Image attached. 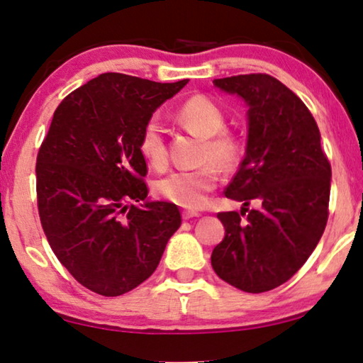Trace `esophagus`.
Returning a JSON list of instances; mask_svg holds the SVG:
<instances>
[{
  "mask_svg": "<svg viewBox=\"0 0 363 363\" xmlns=\"http://www.w3.org/2000/svg\"><path fill=\"white\" fill-rule=\"evenodd\" d=\"M182 216H183V220H191V218L200 216V213L193 211V210H183L182 211Z\"/></svg>",
  "mask_w": 363,
  "mask_h": 363,
  "instance_id": "obj_1",
  "label": "esophagus"
}]
</instances>
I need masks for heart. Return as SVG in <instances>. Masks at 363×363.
I'll return each instance as SVG.
<instances>
[{"label":"heart","mask_w":363,"mask_h":363,"mask_svg":"<svg viewBox=\"0 0 363 363\" xmlns=\"http://www.w3.org/2000/svg\"><path fill=\"white\" fill-rule=\"evenodd\" d=\"M175 122L185 130L203 138L198 162L203 163L195 170H178L160 178L155 191L163 200L178 206L196 210L208 201V195L215 190L220 172H233L241 163V137L226 128V113L205 94H195L177 107L173 113ZM138 152L148 165L163 170L168 163V150L160 122L155 117L143 123L138 135Z\"/></svg>","instance_id":"b5f03b06"}]
</instances>
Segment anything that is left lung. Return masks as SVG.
<instances>
[{"mask_svg":"<svg viewBox=\"0 0 363 363\" xmlns=\"http://www.w3.org/2000/svg\"><path fill=\"white\" fill-rule=\"evenodd\" d=\"M213 82L250 106L246 157L225 196L257 208L218 213L225 238L211 266L228 284L257 294L289 281L315 250L329 218L332 168L311 111L276 77Z\"/></svg>","mask_w":363,"mask_h":363,"instance_id":"obj_1","label":"left lung"}]
</instances>
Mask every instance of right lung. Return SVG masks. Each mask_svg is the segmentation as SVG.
Instances as JSON below:
<instances>
[{"instance_id":"1","label":"right lung","mask_w":363,"mask_h":363,"mask_svg":"<svg viewBox=\"0 0 363 363\" xmlns=\"http://www.w3.org/2000/svg\"><path fill=\"white\" fill-rule=\"evenodd\" d=\"M106 72L54 112L36 160L38 211L59 262L79 284L113 297L148 279L182 225L177 205L143 201L138 135L157 107L186 86Z\"/></svg>"}]
</instances>
